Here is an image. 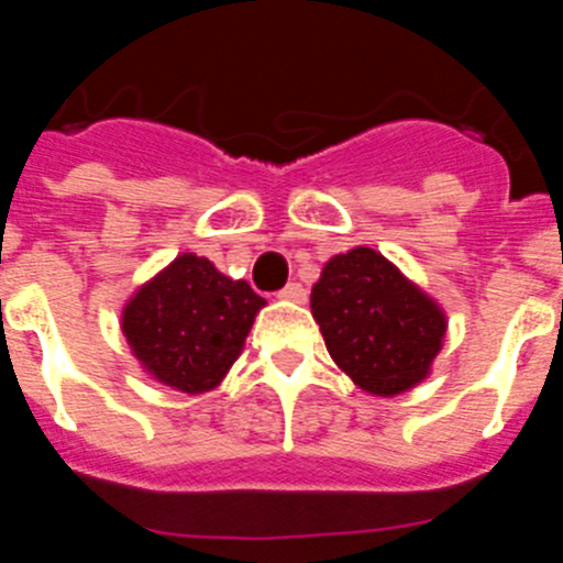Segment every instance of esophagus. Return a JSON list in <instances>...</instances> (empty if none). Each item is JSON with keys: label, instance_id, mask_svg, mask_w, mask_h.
Masks as SVG:
<instances>
[{"label": "esophagus", "instance_id": "esophagus-1", "mask_svg": "<svg viewBox=\"0 0 563 563\" xmlns=\"http://www.w3.org/2000/svg\"><path fill=\"white\" fill-rule=\"evenodd\" d=\"M278 298H282V301H292V305H305V301H307V290L301 285H298V282H290V285H287L285 290L278 292Z\"/></svg>", "mask_w": 563, "mask_h": 563}]
</instances>
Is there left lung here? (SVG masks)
I'll use <instances>...</instances> for the list:
<instances>
[{"label":"left lung","instance_id":"8db88e82","mask_svg":"<svg viewBox=\"0 0 563 563\" xmlns=\"http://www.w3.org/2000/svg\"><path fill=\"white\" fill-rule=\"evenodd\" d=\"M310 307L338 369L375 397L420 386L449 332L440 301L366 245L327 262Z\"/></svg>","mask_w":563,"mask_h":563}]
</instances>
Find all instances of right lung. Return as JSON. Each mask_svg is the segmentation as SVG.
Here are the masks:
<instances>
[{"label":"right lung","mask_w":563,"mask_h":563,"mask_svg":"<svg viewBox=\"0 0 563 563\" xmlns=\"http://www.w3.org/2000/svg\"><path fill=\"white\" fill-rule=\"evenodd\" d=\"M265 305L245 278L180 253L126 298L121 332L148 380L206 395L225 380Z\"/></svg>","instance_id":"1"}]
</instances>
